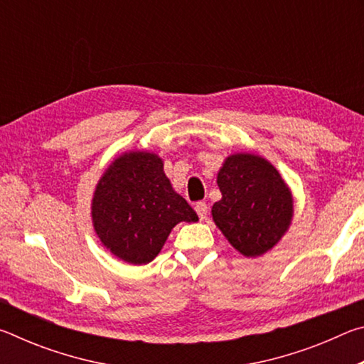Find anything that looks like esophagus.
I'll list each match as a JSON object with an SVG mask.
<instances>
[{
    "label": "esophagus",
    "instance_id": "1",
    "mask_svg": "<svg viewBox=\"0 0 364 364\" xmlns=\"http://www.w3.org/2000/svg\"><path fill=\"white\" fill-rule=\"evenodd\" d=\"M194 208H196V212H197V215H199L200 220H205V218H207L208 207H207L205 202H197Z\"/></svg>",
    "mask_w": 364,
    "mask_h": 364
}]
</instances>
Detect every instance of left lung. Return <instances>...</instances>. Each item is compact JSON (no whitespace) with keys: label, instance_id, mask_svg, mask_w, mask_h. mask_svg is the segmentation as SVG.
<instances>
[{"label":"left lung","instance_id":"1","mask_svg":"<svg viewBox=\"0 0 364 364\" xmlns=\"http://www.w3.org/2000/svg\"><path fill=\"white\" fill-rule=\"evenodd\" d=\"M221 199L212 207L215 225L234 249L260 257L284 236L294 199L279 171L255 154H232L217 176Z\"/></svg>","mask_w":364,"mask_h":364}]
</instances>
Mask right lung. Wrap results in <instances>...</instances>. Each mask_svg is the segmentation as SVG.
Instances as JSON below:
<instances>
[{"label": "right lung", "instance_id": "add662e5", "mask_svg": "<svg viewBox=\"0 0 364 364\" xmlns=\"http://www.w3.org/2000/svg\"><path fill=\"white\" fill-rule=\"evenodd\" d=\"M102 245L132 264L152 262L180 221H197L176 194L157 154L132 151L117 157L97 183L91 204Z\"/></svg>", "mask_w": 364, "mask_h": 364}]
</instances>
